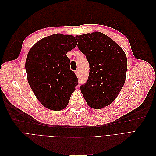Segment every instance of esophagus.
I'll list each match as a JSON object with an SVG mask.
<instances>
[{
  "mask_svg": "<svg viewBox=\"0 0 156 156\" xmlns=\"http://www.w3.org/2000/svg\"><path fill=\"white\" fill-rule=\"evenodd\" d=\"M75 72V74H76L77 76L79 77V70H76Z\"/></svg>",
  "mask_w": 156,
  "mask_h": 156,
  "instance_id": "34e87169",
  "label": "esophagus"
}]
</instances>
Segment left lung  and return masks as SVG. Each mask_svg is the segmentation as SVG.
I'll return each mask as SVG.
<instances>
[{"mask_svg":"<svg viewBox=\"0 0 156 156\" xmlns=\"http://www.w3.org/2000/svg\"><path fill=\"white\" fill-rule=\"evenodd\" d=\"M77 47L89 63L87 81L80 87L87 104L105 107L114 101L123 87L127 68L124 51L100 32L75 36Z\"/></svg>","mask_w":156,"mask_h":156,"instance_id":"1","label":"left lung"}]
</instances>
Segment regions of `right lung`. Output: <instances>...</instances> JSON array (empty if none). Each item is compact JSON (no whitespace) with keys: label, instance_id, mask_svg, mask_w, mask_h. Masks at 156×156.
<instances>
[{"label":"right lung","instance_id":"add662e5","mask_svg":"<svg viewBox=\"0 0 156 156\" xmlns=\"http://www.w3.org/2000/svg\"><path fill=\"white\" fill-rule=\"evenodd\" d=\"M77 44L73 36L55 34L37 41L27 55L28 82L37 100L49 109L60 111L66 107L78 84L66 55Z\"/></svg>","mask_w":156,"mask_h":156}]
</instances>
